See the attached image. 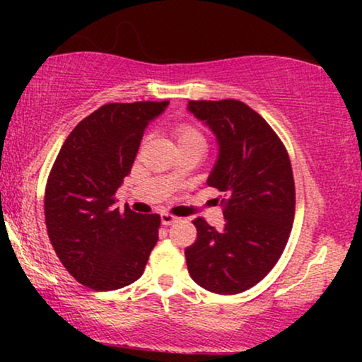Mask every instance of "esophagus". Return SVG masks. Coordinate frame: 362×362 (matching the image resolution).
<instances>
[{
	"label": "esophagus",
	"instance_id": "34e87169",
	"mask_svg": "<svg viewBox=\"0 0 362 362\" xmlns=\"http://www.w3.org/2000/svg\"><path fill=\"white\" fill-rule=\"evenodd\" d=\"M178 221V218L177 216H173V214H168V213H163L161 214V223L163 224H173V223H177Z\"/></svg>",
	"mask_w": 362,
	"mask_h": 362
}]
</instances>
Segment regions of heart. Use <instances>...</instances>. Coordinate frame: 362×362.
I'll use <instances>...</instances> for the list:
<instances>
[{
	"label": "heart",
	"instance_id": "heart-1",
	"mask_svg": "<svg viewBox=\"0 0 362 362\" xmlns=\"http://www.w3.org/2000/svg\"><path fill=\"white\" fill-rule=\"evenodd\" d=\"M175 139H177V144H189V143L204 144V136H202L197 129L190 127V126L177 127L175 129ZM170 177H172V180H175L177 172L170 173Z\"/></svg>",
	"mask_w": 362,
	"mask_h": 362
}]
</instances>
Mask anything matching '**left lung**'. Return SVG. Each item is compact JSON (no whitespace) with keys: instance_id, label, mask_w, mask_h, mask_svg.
I'll use <instances>...</instances> for the list:
<instances>
[{"instance_id":"left-lung-1","label":"left lung","mask_w":362,"mask_h":362,"mask_svg":"<svg viewBox=\"0 0 362 362\" xmlns=\"http://www.w3.org/2000/svg\"><path fill=\"white\" fill-rule=\"evenodd\" d=\"M187 110L216 134L219 155L207 185L224 194V230L194 219L197 238L185 248L190 277L216 294H238L271 272L293 228L296 192L279 136L238 100H190Z\"/></svg>"}]
</instances>
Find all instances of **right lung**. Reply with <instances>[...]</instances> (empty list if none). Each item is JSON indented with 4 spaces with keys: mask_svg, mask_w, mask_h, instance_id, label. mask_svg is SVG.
Instances as JSON below:
<instances>
[{
    "mask_svg": "<svg viewBox=\"0 0 362 362\" xmlns=\"http://www.w3.org/2000/svg\"><path fill=\"white\" fill-rule=\"evenodd\" d=\"M165 102L107 103L73 129L45 185L47 235L61 264L95 291L120 289L143 276L158 242L160 216L115 207L149 120Z\"/></svg>",
    "mask_w": 362,
    "mask_h": 362,
    "instance_id": "1",
    "label": "right lung"
}]
</instances>
